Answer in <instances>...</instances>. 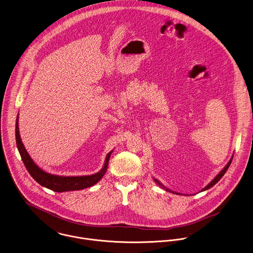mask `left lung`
Masks as SVG:
<instances>
[{"label":"left lung","mask_w":253,"mask_h":253,"mask_svg":"<svg viewBox=\"0 0 253 253\" xmlns=\"http://www.w3.org/2000/svg\"><path fill=\"white\" fill-rule=\"evenodd\" d=\"M232 160H233V156H232V157H231V159H230V160H229V162H228V163H227V165H226V166H225V167H224V168H223V169H222V170H221V171H220V172H219V174H218V175H216V177H215V178H214V179H213V180H212V181H211V182H210V183H209V184H208V185H207V186H206V187H204V188H203V189H202V191H201V192H203V191H206V190H208V189H210V188H212V187H213V186H214V185H215V184H216V183H218V182H219V180H220V179H221V178H222V177H223V176H224V174H225V173H226V171H227V170H228V168H229V166H230V165H231V162H232ZM153 180H154V182H155V183H156V184H157V185H158V186H160V187H161V188H163V189H164V190H166V191H167V192H170V193H172V194H176V195H180V194H179V193H176V192H173V191H171V190H169V189H167V188H166V187H164V186H163V185H162V184H161V183H160V182H159V181H158V180H157V179H155V178H153Z\"/></svg>","instance_id":"1"}]
</instances>
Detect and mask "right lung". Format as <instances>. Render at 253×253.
<instances>
[{"instance_id": "1", "label": "right lung", "mask_w": 253, "mask_h": 253, "mask_svg": "<svg viewBox=\"0 0 253 253\" xmlns=\"http://www.w3.org/2000/svg\"><path fill=\"white\" fill-rule=\"evenodd\" d=\"M15 139H16V146H17L18 152L20 153L21 159L27 171L31 175V177L41 186L47 189H50L56 193L83 190L97 184L99 181H101V178L105 174L110 154L113 152L111 151L107 153L104 160V164L98 173H95L92 175H86V176H59V175L48 173L43 169H41L28 154L24 145L22 144V141L19 135L18 114L15 122Z\"/></svg>"}]
</instances>
